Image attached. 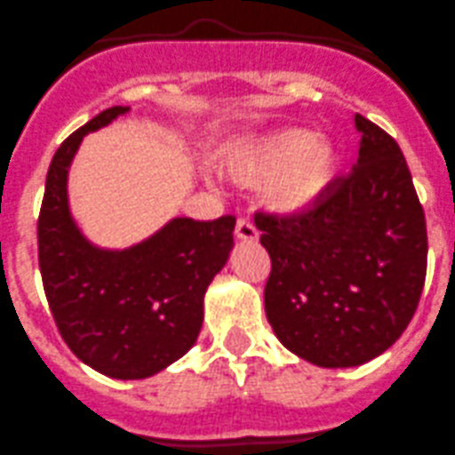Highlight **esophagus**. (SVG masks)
<instances>
[{
    "label": "esophagus",
    "mask_w": 455,
    "mask_h": 455,
    "mask_svg": "<svg viewBox=\"0 0 455 455\" xmlns=\"http://www.w3.org/2000/svg\"><path fill=\"white\" fill-rule=\"evenodd\" d=\"M235 236L241 241H257L259 232H257V228L252 225V220L239 219L235 225Z\"/></svg>",
    "instance_id": "esophagus-1"
}]
</instances>
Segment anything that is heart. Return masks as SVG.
<instances>
[{"label": "heart", "mask_w": 455, "mask_h": 455, "mask_svg": "<svg viewBox=\"0 0 455 455\" xmlns=\"http://www.w3.org/2000/svg\"><path fill=\"white\" fill-rule=\"evenodd\" d=\"M228 170L248 185L267 183V201L285 212L313 205L337 170V154L326 140L304 129H276L235 154Z\"/></svg>", "instance_id": "obj_1"}]
</instances>
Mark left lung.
Returning <instances> with one entry per match:
<instances>
[{
	"mask_svg": "<svg viewBox=\"0 0 455 455\" xmlns=\"http://www.w3.org/2000/svg\"><path fill=\"white\" fill-rule=\"evenodd\" d=\"M357 165L310 207L259 210L270 254L266 317L281 344L326 369L373 360L418 310L427 279V220L395 138L355 114Z\"/></svg>",
	"mask_w": 455,
	"mask_h": 455,
	"instance_id": "1",
	"label": "left lung"
}]
</instances>
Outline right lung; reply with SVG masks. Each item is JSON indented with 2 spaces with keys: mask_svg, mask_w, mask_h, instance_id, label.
<instances>
[{
  "mask_svg": "<svg viewBox=\"0 0 455 455\" xmlns=\"http://www.w3.org/2000/svg\"><path fill=\"white\" fill-rule=\"evenodd\" d=\"M124 111H102L55 151L37 216V261L55 326L77 360L109 378L142 379L196 341L205 290L230 257L235 216L174 219L124 252L91 248L68 216V163L86 132Z\"/></svg>",
  "mask_w": 455,
  "mask_h": 455,
  "instance_id": "obj_1",
  "label": "right lung"
}]
</instances>
